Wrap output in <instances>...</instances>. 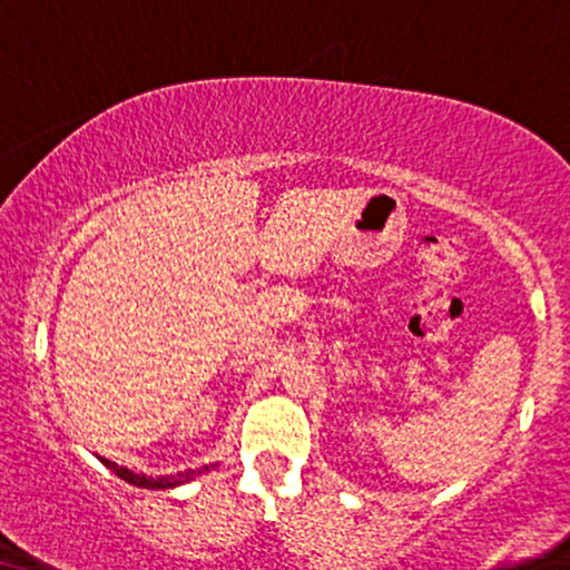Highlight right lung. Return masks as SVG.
<instances>
[{
  "label": "right lung",
  "mask_w": 570,
  "mask_h": 570,
  "mask_svg": "<svg viewBox=\"0 0 570 570\" xmlns=\"http://www.w3.org/2000/svg\"><path fill=\"white\" fill-rule=\"evenodd\" d=\"M100 462L106 464L108 470H114L116 475L121 478V481H127V483H132V485H140V489H175V485H183V483L194 481V475H202L204 470H209V468H204V470H198V472L188 470V472H177V475L148 478V475H137V472L127 470V468H119V464L111 462V459H100Z\"/></svg>",
  "instance_id": "right-lung-1"
}]
</instances>
